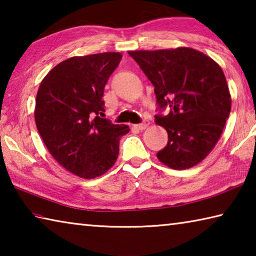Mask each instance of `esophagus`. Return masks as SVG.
Instances as JSON below:
<instances>
[{
	"mask_svg": "<svg viewBox=\"0 0 256 256\" xmlns=\"http://www.w3.org/2000/svg\"><path fill=\"white\" fill-rule=\"evenodd\" d=\"M148 125H149L148 120H144V122H142V123H140V124L134 125V128H138V130H144L146 126H148Z\"/></svg>",
	"mask_w": 256,
	"mask_h": 256,
	"instance_id": "obj_1",
	"label": "esophagus"
}]
</instances>
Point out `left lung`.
Masks as SVG:
<instances>
[{
  "mask_svg": "<svg viewBox=\"0 0 256 256\" xmlns=\"http://www.w3.org/2000/svg\"><path fill=\"white\" fill-rule=\"evenodd\" d=\"M154 86V116L166 128L167 146L158 159L172 170L202 162L218 142L229 118L232 99L226 78L209 56L188 47L128 52Z\"/></svg>",
  "mask_w": 256,
  "mask_h": 256,
  "instance_id": "left-lung-1",
  "label": "left lung"
}]
</instances>
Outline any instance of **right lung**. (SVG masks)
I'll list each match as a JSON object with an SVG mask.
<instances>
[{"mask_svg": "<svg viewBox=\"0 0 256 256\" xmlns=\"http://www.w3.org/2000/svg\"><path fill=\"white\" fill-rule=\"evenodd\" d=\"M122 58L120 53L74 56L42 81L34 120L47 149L60 166L81 178H96L112 167L128 125L102 118L104 89Z\"/></svg>", "mask_w": 256, "mask_h": 256, "instance_id": "obj_1", "label": "right lung"}]
</instances>
